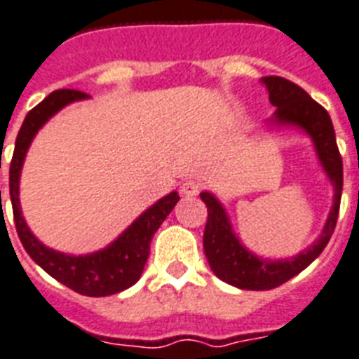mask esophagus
Returning a JSON list of instances; mask_svg holds the SVG:
<instances>
[{"mask_svg": "<svg viewBox=\"0 0 359 359\" xmlns=\"http://www.w3.org/2000/svg\"><path fill=\"white\" fill-rule=\"evenodd\" d=\"M180 191H182V195H186V197H194V195H197L201 191V184L197 180H184V182L180 184Z\"/></svg>", "mask_w": 359, "mask_h": 359, "instance_id": "esophagus-1", "label": "esophagus"}]
</instances>
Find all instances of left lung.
I'll list each match as a JSON object with an SVG mask.
<instances>
[{"instance_id": "1", "label": "left lung", "mask_w": 359, "mask_h": 359, "mask_svg": "<svg viewBox=\"0 0 359 359\" xmlns=\"http://www.w3.org/2000/svg\"><path fill=\"white\" fill-rule=\"evenodd\" d=\"M262 84L269 92V101L276 107L269 125L276 127H297L304 130L313 142L317 158L321 162L326 177L334 186V203L325 223L321 236L308 249L285 260H267L250 252L240 238L234 234L229 214L219 199L210 191H203L201 199L208 208V221L205 226L206 260L214 275L226 284L240 290H273L304 271L317 256L321 255L332 232L336 229L339 214L341 189H343V162L336 144L334 125L321 104L316 103L301 86L284 77H264Z\"/></svg>"}]
</instances>
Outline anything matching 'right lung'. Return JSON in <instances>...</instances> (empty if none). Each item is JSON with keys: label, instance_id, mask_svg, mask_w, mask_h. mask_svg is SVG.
Instances as JSON below:
<instances>
[{"label": "right lung", "instance_id": "add662e5", "mask_svg": "<svg viewBox=\"0 0 359 359\" xmlns=\"http://www.w3.org/2000/svg\"><path fill=\"white\" fill-rule=\"evenodd\" d=\"M83 99H88V95L79 90H55L25 116L16 138V147L8 171V189H11L16 232L27 255L48 275L53 276L60 284L68 285L69 290L86 297H107L127 290L138 282L149 256V243L154 232L164 223L180 197L177 191H171L156 201L144 214L138 215L133 221V225L127 226L110 245L90 255H64L49 249L38 240L29 230L20 206V175H22L23 160L38 130L66 104Z\"/></svg>", "mask_w": 359, "mask_h": 359}]
</instances>
